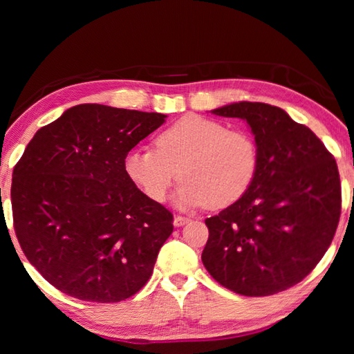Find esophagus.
<instances>
[{"label":"esophagus","mask_w":354,"mask_h":354,"mask_svg":"<svg viewBox=\"0 0 354 354\" xmlns=\"http://www.w3.org/2000/svg\"><path fill=\"white\" fill-rule=\"evenodd\" d=\"M189 222H190L189 217H184V216H175V219H173V225H175V227H183V225Z\"/></svg>","instance_id":"34e87169"}]
</instances>
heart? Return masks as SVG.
Masks as SVG:
<instances>
[{
  "instance_id": "heart-1",
  "label": "heart",
  "mask_w": 354,
  "mask_h": 354,
  "mask_svg": "<svg viewBox=\"0 0 354 354\" xmlns=\"http://www.w3.org/2000/svg\"><path fill=\"white\" fill-rule=\"evenodd\" d=\"M260 149L254 135L213 118L187 114L155 138V149L127 152L124 171L149 199L162 202L178 173L176 205L223 208L234 204L257 175Z\"/></svg>"
}]
</instances>
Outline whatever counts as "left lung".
<instances>
[{
  "instance_id": "1",
  "label": "left lung",
  "mask_w": 354,
  "mask_h": 354,
  "mask_svg": "<svg viewBox=\"0 0 354 354\" xmlns=\"http://www.w3.org/2000/svg\"><path fill=\"white\" fill-rule=\"evenodd\" d=\"M212 112L245 120L260 162L243 196L205 219L209 236L202 263L240 295H274L309 275L332 243L341 216L336 161L281 108L239 102Z\"/></svg>"
}]
</instances>
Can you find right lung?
<instances>
[{
    "instance_id": "obj_1",
    "label": "right lung",
    "mask_w": 354,
    "mask_h": 354,
    "mask_svg": "<svg viewBox=\"0 0 354 354\" xmlns=\"http://www.w3.org/2000/svg\"><path fill=\"white\" fill-rule=\"evenodd\" d=\"M165 117L77 104L41 127L15 165L18 242L45 280L66 295L118 303L152 275L173 216L131 181L124 158Z\"/></svg>"
}]
</instances>
